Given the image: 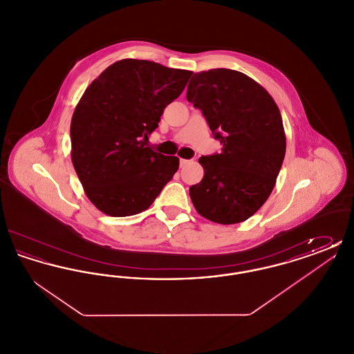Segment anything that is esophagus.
<instances>
[{"label":"esophagus","mask_w":354,"mask_h":354,"mask_svg":"<svg viewBox=\"0 0 354 354\" xmlns=\"http://www.w3.org/2000/svg\"><path fill=\"white\" fill-rule=\"evenodd\" d=\"M189 162H191V160H188V159H180L179 165H180V167H185V166H187Z\"/></svg>","instance_id":"esophagus-1"}]
</instances>
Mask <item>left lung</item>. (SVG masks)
<instances>
[{
    "instance_id": "8db88e82",
    "label": "left lung",
    "mask_w": 354,
    "mask_h": 354,
    "mask_svg": "<svg viewBox=\"0 0 354 354\" xmlns=\"http://www.w3.org/2000/svg\"><path fill=\"white\" fill-rule=\"evenodd\" d=\"M187 101L202 110L220 153L202 156V182L189 196L203 218L236 224L267 202L286 156L283 119L270 93L248 75L212 68L195 73Z\"/></svg>"
}]
</instances>
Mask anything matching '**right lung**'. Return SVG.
<instances>
[{"label": "right lung", "mask_w": 354, "mask_h": 354, "mask_svg": "<svg viewBox=\"0 0 354 354\" xmlns=\"http://www.w3.org/2000/svg\"><path fill=\"white\" fill-rule=\"evenodd\" d=\"M192 71L122 59L84 90L70 124L71 162L100 211L123 218L146 211L179 169L176 156L146 147Z\"/></svg>", "instance_id": "obj_1"}]
</instances>
